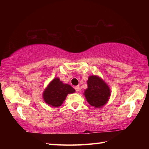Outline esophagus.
<instances>
[{"mask_svg":"<svg viewBox=\"0 0 149 149\" xmlns=\"http://www.w3.org/2000/svg\"><path fill=\"white\" fill-rule=\"evenodd\" d=\"M75 91H76V92H79V85H77V86H75Z\"/></svg>","mask_w":149,"mask_h":149,"instance_id":"obj_1","label":"esophagus"}]
</instances>
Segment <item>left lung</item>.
I'll use <instances>...</instances> for the list:
<instances>
[{
  "label": "left lung",
  "mask_w": 149,
  "mask_h": 149,
  "mask_svg": "<svg viewBox=\"0 0 149 149\" xmlns=\"http://www.w3.org/2000/svg\"><path fill=\"white\" fill-rule=\"evenodd\" d=\"M87 86L84 95L90 105L100 108L107 104L111 95L110 89L101 78L97 75H91L88 78Z\"/></svg>",
  "instance_id": "1"
}]
</instances>
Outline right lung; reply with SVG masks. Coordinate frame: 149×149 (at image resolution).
<instances>
[{"label": "right lung", "mask_w": 149, "mask_h": 149, "mask_svg": "<svg viewBox=\"0 0 149 149\" xmlns=\"http://www.w3.org/2000/svg\"><path fill=\"white\" fill-rule=\"evenodd\" d=\"M74 92L75 89L71 85L64 84L59 78L56 77L45 89L42 97L50 107H58L62 104L68 95Z\"/></svg>", "instance_id": "add662e5"}]
</instances>
